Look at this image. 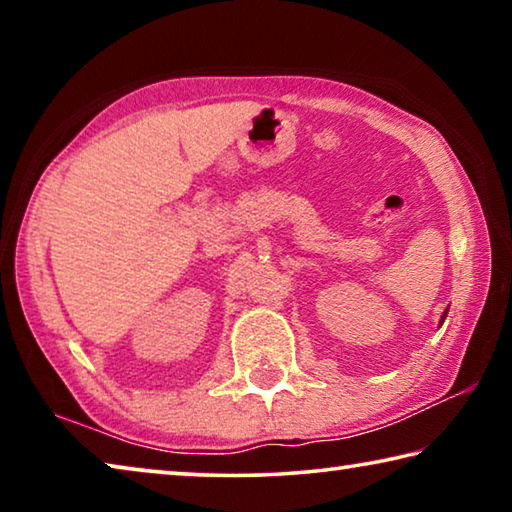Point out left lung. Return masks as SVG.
<instances>
[{
	"mask_svg": "<svg viewBox=\"0 0 512 512\" xmlns=\"http://www.w3.org/2000/svg\"><path fill=\"white\" fill-rule=\"evenodd\" d=\"M443 318H445V316H443Z\"/></svg>",
	"mask_w": 512,
	"mask_h": 512,
	"instance_id": "left-lung-1",
	"label": "left lung"
}]
</instances>
